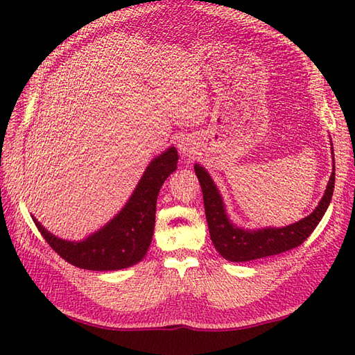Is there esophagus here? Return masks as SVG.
<instances>
[{"instance_id":"esophagus-1","label":"esophagus","mask_w":355,"mask_h":355,"mask_svg":"<svg viewBox=\"0 0 355 355\" xmlns=\"http://www.w3.org/2000/svg\"><path fill=\"white\" fill-rule=\"evenodd\" d=\"M179 149H180V153L182 154H192V148H191V144H188V141H184V142H180L179 144Z\"/></svg>"}]
</instances>
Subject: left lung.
I'll return each instance as SVG.
<instances>
[{"label":"left lung","mask_w":355,"mask_h":355,"mask_svg":"<svg viewBox=\"0 0 355 355\" xmlns=\"http://www.w3.org/2000/svg\"><path fill=\"white\" fill-rule=\"evenodd\" d=\"M196 175L202 191L204 210L209 225L210 239L222 257L231 262H247L261 257L287 252L302 244L315 230L326 213L335 188V164L323 198L317 209L293 225L284 228H266L257 231H243L228 220L223 202L216 185L201 166L196 164Z\"/></svg>","instance_id":"8db88e82"}]
</instances>
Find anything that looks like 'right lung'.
Instances as JSON below:
<instances>
[{
	"mask_svg": "<svg viewBox=\"0 0 355 355\" xmlns=\"http://www.w3.org/2000/svg\"><path fill=\"white\" fill-rule=\"evenodd\" d=\"M176 148H168L148 166L125 207L92 237L80 243L60 240L34 219L49 245L69 263L92 271H114L144 259L151 244L157 197L161 185L178 167Z\"/></svg>",
	"mask_w": 355,
	"mask_h": 355,
	"instance_id": "right-lung-1",
	"label": "right lung"
}]
</instances>
